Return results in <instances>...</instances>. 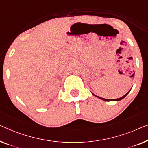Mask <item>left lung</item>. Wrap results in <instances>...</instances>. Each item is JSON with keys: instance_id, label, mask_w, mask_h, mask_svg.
Wrapping results in <instances>:
<instances>
[{"instance_id": "left-lung-1", "label": "left lung", "mask_w": 148, "mask_h": 148, "mask_svg": "<svg viewBox=\"0 0 148 148\" xmlns=\"http://www.w3.org/2000/svg\"><path fill=\"white\" fill-rule=\"evenodd\" d=\"M131 91V90H130L129 91L127 92V93L125 94V95H124L123 97H120V98H118V99H104V98H101V97H98V96H97V95H95V94H93V93H92L93 94V95H95V97H98V98H99V99H102V100H104V101H120V100H121V99H123L124 97H126V95H127L128 93H130V91Z\"/></svg>"}]
</instances>
